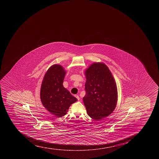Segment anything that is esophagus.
Masks as SVG:
<instances>
[{"instance_id": "34e87169", "label": "esophagus", "mask_w": 159, "mask_h": 159, "mask_svg": "<svg viewBox=\"0 0 159 159\" xmlns=\"http://www.w3.org/2000/svg\"><path fill=\"white\" fill-rule=\"evenodd\" d=\"M75 97L77 98V99H78V100H79V99H80V98H79V96L78 95H75Z\"/></svg>"}]
</instances>
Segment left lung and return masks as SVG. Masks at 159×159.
Masks as SVG:
<instances>
[{
  "label": "left lung",
  "mask_w": 159,
  "mask_h": 159,
  "mask_svg": "<svg viewBox=\"0 0 159 159\" xmlns=\"http://www.w3.org/2000/svg\"><path fill=\"white\" fill-rule=\"evenodd\" d=\"M85 74L87 81L83 101L89 116L100 120L110 115L116 108L118 98L116 82L103 63L92 64Z\"/></svg>",
  "instance_id": "8db88e82"
}]
</instances>
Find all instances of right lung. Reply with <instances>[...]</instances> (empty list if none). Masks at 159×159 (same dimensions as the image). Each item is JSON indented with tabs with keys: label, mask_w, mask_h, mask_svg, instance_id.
I'll return each mask as SVG.
<instances>
[{
	"label": "right lung",
	"mask_w": 159,
	"mask_h": 159,
	"mask_svg": "<svg viewBox=\"0 0 159 159\" xmlns=\"http://www.w3.org/2000/svg\"><path fill=\"white\" fill-rule=\"evenodd\" d=\"M66 72L59 65H54L46 72L40 90L43 105L57 117L66 115L70 106L77 101L63 87Z\"/></svg>",
	"instance_id": "right-lung-1"
}]
</instances>
